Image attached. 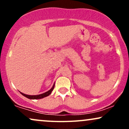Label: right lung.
<instances>
[{
  "label": "right lung",
  "mask_w": 129,
  "mask_h": 129,
  "mask_svg": "<svg viewBox=\"0 0 129 129\" xmlns=\"http://www.w3.org/2000/svg\"><path fill=\"white\" fill-rule=\"evenodd\" d=\"M54 84H53V87H51V89H50V90H48V91H47V92H45L44 93H42V94H38V95H28V94H24V93H23L22 92H20V93H21L23 96H24L27 98L30 99V100H39V99L44 98L49 96L50 94L51 93V91H53V89H54Z\"/></svg>",
  "instance_id": "1"
}]
</instances>
